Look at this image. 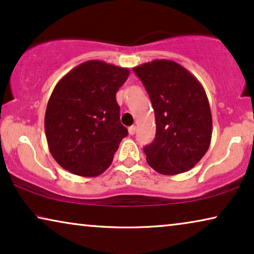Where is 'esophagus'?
<instances>
[{"instance_id":"esophagus-1","label":"esophagus","mask_w":254,"mask_h":254,"mask_svg":"<svg viewBox=\"0 0 254 254\" xmlns=\"http://www.w3.org/2000/svg\"><path fill=\"white\" fill-rule=\"evenodd\" d=\"M135 131H136V127L135 126H130L129 128H128V133H129L130 135H134Z\"/></svg>"}]
</instances>
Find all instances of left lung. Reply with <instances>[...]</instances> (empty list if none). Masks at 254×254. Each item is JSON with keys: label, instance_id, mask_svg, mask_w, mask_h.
<instances>
[{"label": "left lung", "instance_id": "1", "mask_svg": "<svg viewBox=\"0 0 254 254\" xmlns=\"http://www.w3.org/2000/svg\"><path fill=\"white\" fill-rule=\"evenodd\" d=\"M151 100L156 136L143 148L148 164L162 175L189 171L203 157L211 140L213 120L201 83L171 60L133 68Z\"/></svg>", "mask_w": 254, "mask_h": 254}]
</instances>
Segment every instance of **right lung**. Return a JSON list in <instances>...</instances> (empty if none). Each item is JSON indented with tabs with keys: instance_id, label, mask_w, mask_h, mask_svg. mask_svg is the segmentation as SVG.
<instances>
[{
	"instance_id": "1",
	"label": "right lung",
	"mask_w": 254,
	"mask_h": 254,
	"mask_svg": "<svg viewBox=\"0 0 254 254\" xmlns=\"http://www.w3.org/2000/svg\"><path fill=\"white\" fill-rule=\"evenodd\" d=\"M128 76L127 68L90 60L55 85L45 113V133L52 156L64 170L97 177L111 165L128 134L116 98Z\"/></svg>"
}]
</instances>
